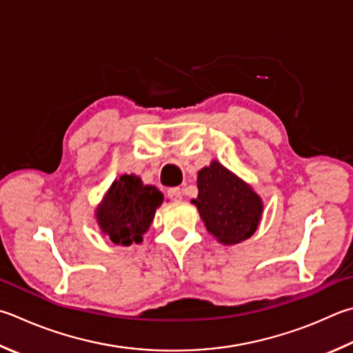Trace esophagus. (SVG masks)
<instances>
[{"instance_id": "1", "label": "esophagus", "mask_w": 353, "mask_h": 353, "mask_svg": "<svg viewBox=\"0 0 353 353\" xmlns=\"http://www.w3.org/2000/svg\"><path fill=\"white\" fill-rule=\"evenodd\" d=\"M168 196L172 199V201H182L183 197V191L179 188V187H174V188H170L168 190Z\"/></svg>"}]
</instances>
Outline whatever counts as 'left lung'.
Returning <instances> with one entry per match:
<instances>
[{"mask_svg": "<svg viewBox=\"0 0 353 353\" xmlns=\"http://www.w3.org/2000/svg\"><path fill=\"white\" fill-rule=\"evenodd\" d=\"M197 199L193 202L205 227L223 245H234L258 230L261 222V197L219 162L210 163L197 172Z\"/></svg>", "mask_w": 353, "mask_h": 353, "instance_id": "8db88e82", "label": "left lung"}]
</instances>
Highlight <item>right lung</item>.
<instances>
[{
    "mask_svg": "<svg viewBox=\"0 0 353 353\" xmlns=\"http://www.w3.org/2000/svg\"><path fill=\"white\" fill-rule=\"evenodd\" d=\"M162 202L163 194L156 187L143 185L134 174H123L108 190L95 210V219L114 243L128 247L142 242Z\"/></svg>",
    "mask_w": 353,
    "mask_h": 353,
    "instance_id": "right-lung-1",
    "label": "right lung"
}]
</instances>
